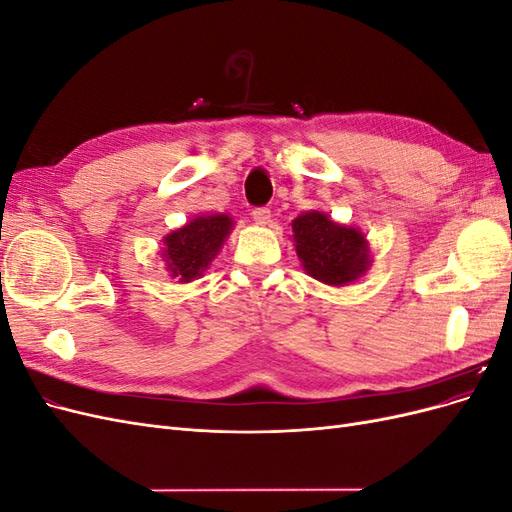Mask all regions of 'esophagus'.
Returning a JSON list of instances; mask_svg holds the SVG:
<instances>
[{"label":"esophagus","mask_w":512,"mask_h":512,"mask_svg":"<svg viewBox=\"0 0 512 512\" xmlns=\"http://www.w3.org/2000/svg\"><path fill=\"white\" fill-rule=\"evenodd\" d=\"M252 218L258 226H267L271 222V211L267 207H258L252 211Z\"/></svg>","instance_id":"1"}]
</instances>
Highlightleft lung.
I'll return each instance as SVG.
<instances>
[{
    "instance_id": "obj_1",
    "label": "left lung",
    "mask_w": 512,
    "mask_h": 512,
    "mask_svg": "<svg viewBox=\"0 0 512 512\" xmlns=\"http://www.w3.org/2000/svg\"><path fill=\"white\" fill-rule=\"evenodd\" d=\"M292 243L303 271L327 286H348L369 271V241L356 226L335 222L312 209L292 220Z\"/></svg>"
}]
</instances>
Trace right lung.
Segmentation results:
<instances>
[{"label": "right lung", "instance_id": "obj_1", "mask_svg": "<svg viewBox=\"0 0 512 512\" xmlns=\"http://www.w3.org/2000/svg\"><path fill=\"white\" fill-rule=\"evenodd\" d=\"M232 228L235 220L228 213H203L170 230L160 247V258L170 277H177L179 284H190L203 277Z\"/></svg>", "mask_w": 512, "mask_h": 512}]
</instances>
